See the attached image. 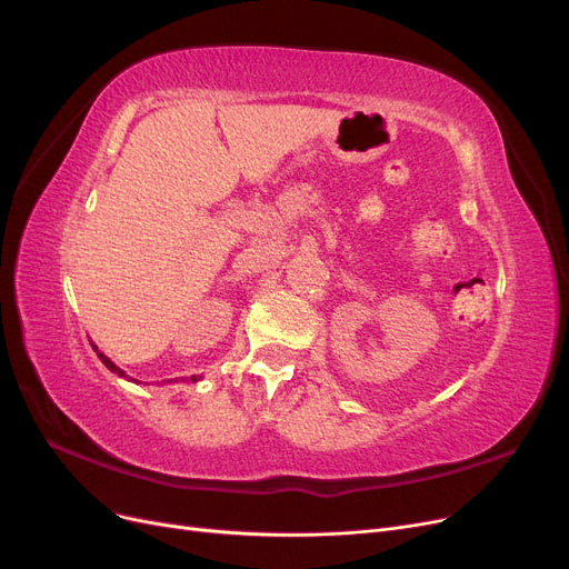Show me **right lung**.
<instances>
[{"label": "right lung", "instance_id": "add662e5", "mask_svg": "<svg viewBox=\"0 0 569 569\" xmlns=\"http://www.w3.org/2000/svg\"><path fill=\"white\" fill-rule=\"evenodd\" d=\"M94 351H97V349H94ZM97 356H99V360H101V363H104V366H107V368H109L111 372H118L120 377H123V370H120V368H116V366L111 363V360H109V358H107L104 353H99V351H97ZM194 380H197V377H192V382H194Z\"/></svg>", "mask_w": 569, "mask_h": 569}]
</instances>
